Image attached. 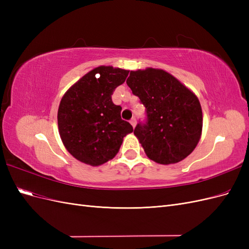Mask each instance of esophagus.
<instances>
[{
  "instance_id": "esophagus-1",
  "label": "esophagus",
  "mask_w": 249,
  "mask_h": 249,
  "mask_svg": "<svg viewBox=\"0 0 249 249\" xmlns=\"http://www.w3.org/2000/svg\"><path fill=\"white\" fill-rule=\"evenodd\" d=\"M130 123H131V124H132V126H133V127L136 126L137 122H136V119H135V118H132V119L130 120Z\"/></svg>"
}]
</instances>
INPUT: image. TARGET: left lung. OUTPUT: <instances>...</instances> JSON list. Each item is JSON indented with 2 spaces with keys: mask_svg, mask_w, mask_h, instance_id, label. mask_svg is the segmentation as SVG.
<instances>
[{
  "mask_svg": "<svg viewBox=\"0 0 249 249\" xmlns=\"http://www.w3.org/2000/svg\"><path fill=\"white\" fill-rule=\"evenodd\" d=\"M126 84L146 108V124L134 130L146 156L163 165L184 160L201 137L197 96L169 72L153 67L131 71Z\"/></svg>",
  "mask_w": 249,
  "mask_h": 249,
  "instance_id": "8db88e82",
  "label": "left lung"
}]
</instances>
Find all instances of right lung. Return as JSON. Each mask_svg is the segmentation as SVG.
<instances>
[{
	"label": "right lung",
	"instance_id": "right-lung-1",
	"mask_svg": "<svg viewBox=\"0 0 249 249\" xmlns=\"http://www.w3.org/2000/svg\"><path fill=\"white\" fill-rule=\"evenodd\" d=\"M129 71L99 66L70 87L58 108V130L65 148L73 158L100 166L118 153L124 137L133 126L120 117L122 107L111 95L125 81Z\"/></svg>",
	"mask_w": 249,
	"mask_h": 249
}]
</instances>
